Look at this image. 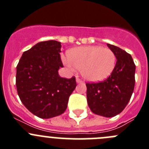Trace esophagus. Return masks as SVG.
Segmentation results:
<instances>
[{"label":"esophagus","instance_id":"esophagus-1","mask_svg":"<svg viewBox=\"0 0 149 149\" xmlns=\"http://www.w3.org/2000/svg\"><path fill=\"white\" fill-rule=\"evenodd\" d=\"M76 82H77V83H83V81H82V80H80V78H78V77H77V78H76Z\"/></svg>","mask_w":149,"mask_h":149}]
</instances>
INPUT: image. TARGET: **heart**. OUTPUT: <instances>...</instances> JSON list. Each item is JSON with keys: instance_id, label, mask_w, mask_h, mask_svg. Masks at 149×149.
Segmentation results:
<instances>
[{"instance_id": "b5f03b06", "label": "heart", "mask_w": 149, "mask_h": 149, "mask_svg": "<svg viewBox=\"0 0 149 149\" xmlns=\"http://www.w3.org/2000/svg\"><path fill=\"white\" fill-rule=\"evenodd\" d=\"M63 61L72 69H80L85 80L99 82L110 75L116 66V58L109 48L99 45L78 47L69 49Z\"/></svg>"}]
</instances>
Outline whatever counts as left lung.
<instances>
[{"mask_svg":"<svg viewBox=\"0 0 149 149\" xmlns=\"http://www.w3.org/2000/svg\"><path fill=\"white\" fill-rule=\"evenodd\" d=\"M117 59L111 74L104 81L86 83L87 102L91 110L104 117H113L123 111L134 87L135 65L131 55L107 44Z\"/></svg>","mask_w":149,"mask_h":149,"instance_id":"8db88e82","label":"left lung"}]
</instances>
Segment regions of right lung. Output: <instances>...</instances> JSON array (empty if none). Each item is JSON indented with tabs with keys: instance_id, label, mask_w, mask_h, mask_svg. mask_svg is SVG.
Masks as SVG:
<instances>
[{
	"instance_id": "1",
	"label": "right lung",
	"mask_w": 149,
	"mask_h": 149,
	"mask_svg": "<svg viewBox=\"0 0 149 149\" xmlns=\"http://www.w3.org/2000/svg\"><path fill=\"white\" fill-rule=\"evenodd\" d=\"M61 42H41L23 52L17 66L16 86L22 104L41 118L64 113L69 96L75 89V77H61Z\"/></svg>"
}]
</instances>
